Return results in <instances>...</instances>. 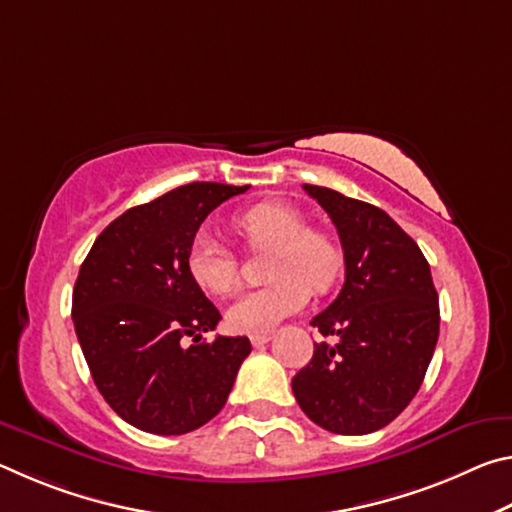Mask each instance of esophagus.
<instances>
[{
  "label": "esophagus",
  "mask_w": 512,
  "mask_h": 512,
  "mask_svg": "<svg viewBox=\"0 0 512 512\" xmlns=\"http://www.w3.org/2000/svg\"><path fill=\"white\" fill-rule=\"evenodd\" d=\"M273 336L268 332H262V334H250V343L255 345V348H262V345H266L268 341H271Z\"/></svg>",
  "instance_id": "esophagus-1"
}]
</instances>
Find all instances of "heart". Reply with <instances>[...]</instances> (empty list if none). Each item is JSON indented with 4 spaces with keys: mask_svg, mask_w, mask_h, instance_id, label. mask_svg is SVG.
<instances>
[{
    "mask_svg": "<svg viewBox=\"0 0 512 512\" xmlns=\"http://www.w3.org/2000/svg\"><path fill=\"white\" fill-rule=\"evenodd\" d=\"M241 237L259 248H273L271 284L241 293L228 309L237 332H271L307 305L312 289L332 287L339 273V250L323 232L305 228V219L287 205L259 203L235 219ZM189 277L207 293L223 296L237 284V257L210 235H196L187 250Z\"/></svg>",
    "mask_w": 512,
    "mask_h": 512,
    "instance_id": "heart-1",
    "label": "heart"
}]
</instances>
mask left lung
<instances>
[{
	"mask_svg": "<svg viewBox=\"0 0 512 512\" xmlns=\"http://www.w3.org/2000/svg\"><path fill=\"white\" fill-rule=\"evenodd\" d=\"M305 192L336 225L345 282L311 320L339 341L316 343L291 388L318 427L363 436L393 422L418 393L438 343V293L422 250L384 210L327 187Z\"/></svg>",
	"mask_w": 512,
	"mask_h": 512,
	"instance_id": "left-lung-1",
	"label": "left lung"
}]
</instances>
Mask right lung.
<instances>
[{
  "label": "right lung",
  "mask_w": 512,
  "mask_h": 512,
  "mask_svg": "<svg viewBox=\"0 0 512 512\" xmlns=\"http://www.w3.org/2000/svg\"><path fill=\"white\" fill-rule=\"evenodd\" d=\"M248 187L189 183L131 207L81 264L72 318L83 357L103 400L137 429L180 436L203 427L225 406L250 354L246 336L201 343L221 314L187 271L207 214Z\"/></svg>",
  "instance_id": "obj_1"
}]
</instances>
